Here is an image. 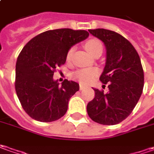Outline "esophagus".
<instances>
[{
	"label": "esophagus",
	"mask_w": 154,
	"mask_h": 154,
	"mask_svg": "<svg viewBox=\"0 0 154 154\" xmlns=\"http://www.w3.org/2000/svg\"><path fill=\"white\" fill-rule=\"evenodd\" d=\"M84 86H83V85H82V84H80V86H79V88H80V90H82V89H83V88H84Z\"/></svg>",
	"instance_id": "34e87169"
}]
</instances>
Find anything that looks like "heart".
<instances>
[{
	"mask_svg": "<svg viewBox=\"0 0 154 154\" xmlns=\"http://www.w3.org/2000/svg\"><path fill=\"white\" fill-rule=\"evenodd\" d=\"M84 47H85L86 50L92 55H94L98 51L103 50V46H102L101 42L98 39H94V38L87 41L84 44ZM73 51H74L73 47L68 49L66 54L67 60L71 59L72 54H73ZM96 74H97V72L94 69H82V70L76 72L74 76L80 82L88 83L93 80L94 77L96 76Z\"/></svg>",
	"mask_w": 154,
	"mask_h": 154,
	"instance_id": "b5f03b06",
	"label": "heart"
}]
</instances>
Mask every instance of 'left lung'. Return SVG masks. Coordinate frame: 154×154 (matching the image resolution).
Listing matches in <instances>:
<instances>
[{
    "instance_id": "1",
    "label": "left lung",
    "mask_w": 154,
    "mask_h": 154,
    "mask_svg": "<svg viewBox=\"0 0 154 154\" xmlns=\"http://www.w3.org/2000/svg\"><path fill=\"white\" fill-rule=\"evenodd\" d=\"M88 31L106 48V66L100 80L104 87L108 84V91L94 88V98L88 103V114L100 125H117L132 112L142 93L144 72L140 56L129 41L115 31Z\"/></svg>"
}]
</instances>
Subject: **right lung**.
<instances>
[{"mask_svg":"<svg viewBox=\"0 0 154 154\" xmlns=\"http://www.w3.org/2000/svg\"><path fill=\"white\" fill-rule=\"evenodd\" d=\"M88 35L82 29H51L35 35L23 48L16 63L15 90L30 118L49 123L66 114L79 84L66 79L60 84L53 76L65 65L68 49Z\"/></svg>","mask_w":154,"mask_h":154,"instance_id":"obj_1","label":"right lung"}]
</instances>
